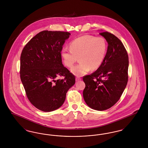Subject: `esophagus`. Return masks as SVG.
I'll use <instances>...</instances> for the list:
<instances>
[{"instance_id":"34e87169","label":"esophagus","mask_w":148,"mask_h":148,"mask_svg":"<svg viewBox=\"0 0 148 148\" xmlns=\"http://www.w3.org/2000/svg\"><path fill=\"white\" fill-rule=\"evenodd\" d=\"M75 79H76V81H79V80H81V78H80V77H77L75 78Z\"/></svg>"}]
</instances>
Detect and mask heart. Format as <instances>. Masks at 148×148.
Masks as SVG:
<instances>
[{
  "label": "heart",
  "instance_id": "obj_1",
  "mask_svg": "<svg viewBox=\"0 0 148 148\" xmlns=\"http://www.w3.org/2000/svg\"><path fill=\"white\" fill-rule=\"evenodd\" d=\"M69 49L64 48L61 57L64 64L71 68L79 59L80 63L74 66L71 71L76 76L81 77L92 69H98L103 63L108 50V43L103 36L85 35L72 40Z\"/></svg>",
  "mask_w": 148,
  "mask_h": 148
}]
</instances>
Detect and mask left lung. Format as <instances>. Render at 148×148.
<instances>
[{
	"mask_svg": "<svg viewBox=\"0 0 148 148\" xmlns=\"http://www.w3.org/2000/svg\"><path fill=\"white\" fill-rule=\"evenodd\" d=\"M100 35L108 42L107 53L98 69L83 77V97L90 108L103 111L119 100L127 86L129 58L123 44L116 36L108 32H101Z\"/></svg>",
	"mask_w": 148,
	"mask_h": 148,
	"instance_id": "left-lung-1",
	"label": "left lung"
}]
</instances>
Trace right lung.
<instances>
[{"instance_id":"add662e5","label":"right lung","mask_w":148,"mask_h":148,"mask_svg":"<svg viewBox=\"0 0 148 148\" xmlns=\"http://www.w3.org/2000/svg\"><path fill=\"white\" fill-rule=\"evenodd\" d=\"M71 33L44 30L24 47L21 56L20 74L30 102L45 112L63 104L66 94L75 83V76L64 66L61 51ZM64 76L63 79L57 77Z\"/></svg>"}]
</instances>
